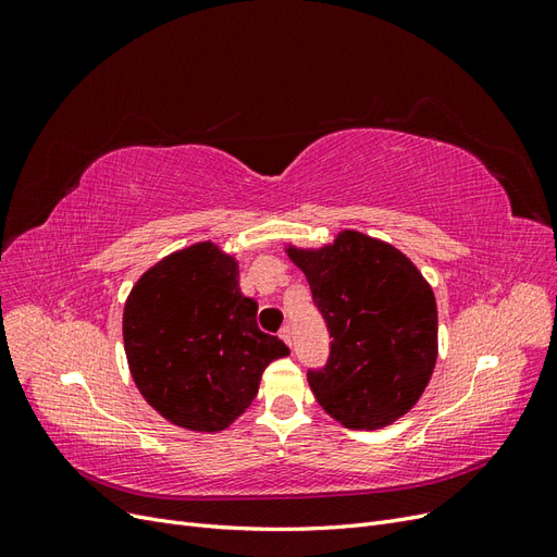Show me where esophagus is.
I'll return each instance as SVG.
<instances>
[{"instance_id":"obj_1","label":"esophagus","mask_w":557,"mask_h":557,"mask_svg":"<svg viewBox=\"0 0 557 557\" xmlns=\"http://www.w3.org/2000/svg\"><path fill=\"white\" fill-rule=\"evenodd\" d=\"M278 336H281V339L285 342V344H288V346H293V330L288 327V325H285L281 332H278Z\"/></svg>"}]
</instances>
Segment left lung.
Returning <instances> with one entry per match:
<instances>
[{
    "instance_id": "8db88e82",
    "label": "left lung",
    "mask_w": 557,
    "mask_h": 557,
    "mask_svg": "<svg viewBox=\"0 0 557 557\" xmlns=\"http://www.w3.org/2000/svg\"><path fill=\"white\" fill-rule=\"evenodd\" d=\"M305 272L332 344L309 385L348 430H379L409 413L436 364V299L395 246L342 230L320 248L285 246Z\"/></svg>"
}]
</instances>
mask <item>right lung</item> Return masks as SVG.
<instances>
[{"label": "right lung", "mask_w": 557, "mask_h": 557, "mask_svg": "<svg viewBox=\"0 0 557 557\" xmlns=\"http://www.w3.org/2000/svg\"><path fill=\"white\" fill-rule=\"evenodd\" d=\"M256 315L237 258L213 242L146 269L123 311L125 356L144 399L185 430L230 428L256 399L267 364L290 352Z\"/></svg>", "instance_id": "add662e5"}]
</instances>
